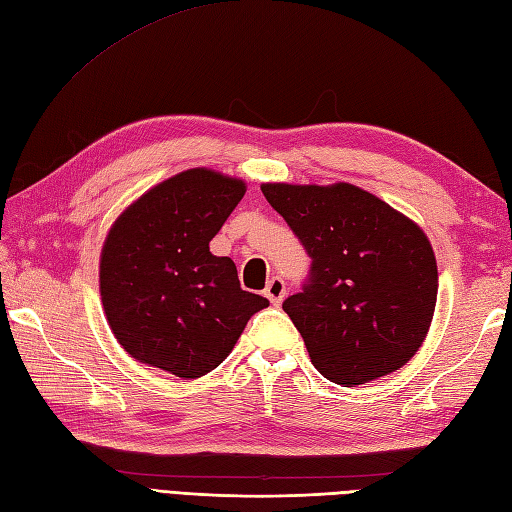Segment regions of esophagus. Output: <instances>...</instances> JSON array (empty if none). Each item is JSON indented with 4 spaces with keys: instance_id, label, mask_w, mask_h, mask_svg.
<instances>
[{
    "instance_id": "34e87169",
    "label": "esophagus",
    "mask_w": 512,
    "mask_h": 512,
    "mask_svg": "<svg viewBox=\"0 0 512 512\" xmlns=\"http://www.w3.org/2000/svg\"><path fill=\"white\" fill-rule=\"evenodd\" d=\"M266 296H268V300H270L274 307L281 305V300L285 298V283H283V279L272 277L268 281V285H266Z\"/></svg>"
}]
</instances>
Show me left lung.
<instances>
[{"instance_id":"obj_1","label":"left lung","mask_w":512,"mask_h":512,"mask_svg":"<svg viewBox=\"0 0 512 512\" xmlns=\"http://www.w3.org/2000/svg\"><path fill=\"white\" fill-rule=\"evenodd\" d=\"M261 192L311 257L303 292L283 311L316 370L342 387L396 372L422 346L437 303V261L426 233L352 183Z\"/></svg>"}]
</instances>
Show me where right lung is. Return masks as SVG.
<instances>
[{"label":"right lung","instance_id":"1","mask_svg":"<svg viewBox=\"0 0 512 512\" xmlns=\"http://www.w3.org/2000/svg\"><path fill=\"white\" fill-rule=\"evenodd\" d=\"M242 179L190 168L157 183L114 222L99 290L110 329L140 363L199 378L227 359L264 296L240 287L209 242L242 201Z\"/></svg>","mask_w":512,"mask_h":512}]
</instances>
